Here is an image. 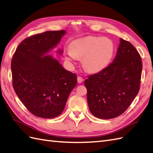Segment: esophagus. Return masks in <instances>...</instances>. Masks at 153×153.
Segmentation results:
<instances>
[{
  "label": "esophagus",
  "mask_w": 153,
  "mask_h": 153,
  "mask_svg": "<svg viewBox=\"0 0 153 153\" xmlns=\"http://www.w3.org/2000/svg\"><path fill=\"white\" fill-rule=\"evenodd\" d=\"M83 77H81V76H77V82H78V83H82V82H83Z\"/></svg>",
  "instance_id": "34e87169"
}]
</instances>
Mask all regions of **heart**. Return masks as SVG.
I'll return each instance as SVG.
<instances>
[{
  "instance_id": "obj_1",
  "label": "heart",
  "mask_w": 153,
  "mask_h": 153,
  "mask_svg": "<svg viewBox=\"0 0 153 153\" xmlns=\"http://www.w3.org/2000/svg\"><path fill=\"white\" fill-rule=\"evenodd\" d=\"M65 58L70 62L83 57L82 63L88 72L101 71L111 63L115 53V45L111 39L87 36L72 41Z\"/></svg>"
}]
</instances>
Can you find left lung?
Here are the masks:
<instances>
[{"instance_id": "obj_1", "label": "left lung", "mask_w": 153, "mask_h": 153, "mask_svg": "<svg viewBox=\"0 0 153 153\" xmlns=\"http://www.w3.org/2000/svg\"><path fill=\"white\" fill-rule=\"evenodd\" d=\"M142 71L140 53L131 43L120 39L112 62L85 81L92 114L105 120L122 114L138 94Z\"/></svg>"}]
</instances>
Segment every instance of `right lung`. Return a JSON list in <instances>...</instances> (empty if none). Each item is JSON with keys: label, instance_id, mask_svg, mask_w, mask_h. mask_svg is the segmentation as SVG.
Returning a JSON list of instances; mask_svg holds the SVG:
<instances>
[{"label": "right lung", "instance_id": "add662e5", "mask_svg": "<svg viewBox=\"0 0 153 153\" xmlns=\"http://www.w3.org/2000/svg\"><path fill=\"white\" fill-rule=\"evenodd\" d=\"M65 30L48 31L24 39L11 62L12 84L19 98L37 117L53 118L63 111L70 92L77 85L76 74L45 55L56 47ZM62 53V50H59Z\"/></svg>", "mask_w": 153, "mask_h": 153}]
</instances>
